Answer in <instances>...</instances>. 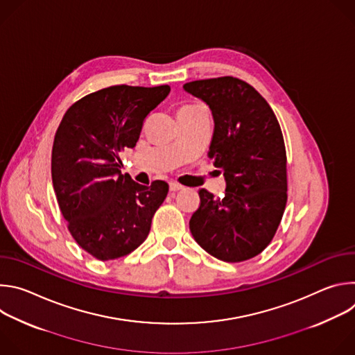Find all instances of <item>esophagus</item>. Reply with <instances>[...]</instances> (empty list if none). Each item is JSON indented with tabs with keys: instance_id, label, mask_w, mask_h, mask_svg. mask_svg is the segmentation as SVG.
Listing matches in <instances>:
<instances>
[{
	"instance_id": "34e87169",
	"label": "esophagus",
	"mask_w": 355,
	"mask_h": 355,
	"mask_svg": "<svg viewBox=\"0 0 355 355\" xmlns=\"http://www.w3.org/2000/svg\"><path fill=\"white\" fill-rule=\"evenodd\" d=\"M184 187L181 185V184H178V182H175V181H171L170 182V191H173V192H177V191H181Z\"/></svg>"
}]
</instances>
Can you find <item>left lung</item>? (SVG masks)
Listing matches in <instances>:
<instances>
[{
    "instance_id": "obj_1",
    "label": "left lung",
    "mask_w": 355,
    "mask_h": 355,
    "mask_svg": "<svg viewBox=\"0 0 355 355\" xmlns=\"http://www.w3.org/2000/svg\"><path fill=\"white\" fill-rule=\"evenodd\" d=\"M184 89L212 111L208 156L226 181L222 199L199 191L189 230L211 256L245 261L271 243L286 205V151L278 119L259 91L230 76L191 81Z\"/></svg>"
}]
</instances>
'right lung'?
<instances>
[{
    "mask_svg": "<svg viewBox=\"0 0 355 355\" xmlns=\"http://www.w3.org/2000/svg\"><path fill=\"white\" fill-rule=\"evenodd\" d=\"M168 85H112L88 94L64 114L53 141L52 181L62 215L92 257H123L147 237L168 184L150 187L121 173L119 153L135 147L143 121L168 95Z\"/></svg>",
    "mask_w": 355,
    "mask_h": 355,
    "instance_id": "1",
    "label": "right lung"
}]
</instances>
